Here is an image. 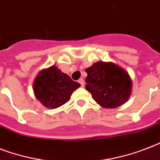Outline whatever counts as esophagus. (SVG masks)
I'll return each mask as SVG.
<instances>
[{
	"instance_id": "obj_1",
	"label": "esophagus",
	"mask_w": 160,
	"mask_h": 160,
	"mask_svg": "<svg viewBox=\"0 0 160 160\" xmlns=\"http://www.w3.org/2000/svg\"><path fill=\"white\" fill-rule=\"evenodd\" d=\"M78 82L80 83V85H81L82 87H84V85H85V82H84V80H83L82 78H80V80H78Z\"/></svg>"
}]
</instances>
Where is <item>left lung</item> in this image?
Here are the masks:
<instances>
[{"mask_svg": "<svg viewBox=\"0 0 160 160\" xmlns=\"http://www.w3.org/2000/svg\"><path fill=\"white\" fill-rule=\"evenodd\" d=\"M85 71L86 90L93 100L106 109L117 108L129 100L132 80L126 70L113 62L98 61Z\"/></svg>", "mask_w": 160, "mask_h": 160, "instance_id": "left-lung-1", "label": "left lung"}]
</instances>
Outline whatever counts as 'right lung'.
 <instances>
[{
    "mask_svg": "<svg viewBox=\"0 0 160 160\" xmlns=\"http://www.w3.org/2000/svg\"><path fill=\"white\" fill-rule=\"evenodd\" d=\"M80 84L70 79L55 65L41 70L33 82L34 95L41 105L56 109L65 105Z\"/></svg>",
    "mask_w": 160,
    "mask_h": 160,
    "instance_id": "right-lung-1",
    "label": "right lung"
}]
</instances>
